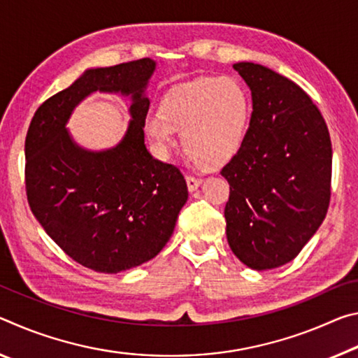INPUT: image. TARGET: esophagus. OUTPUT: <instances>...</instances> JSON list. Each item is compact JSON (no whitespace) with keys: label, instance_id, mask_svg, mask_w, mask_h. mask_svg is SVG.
Returning a JSON list of instances; mask_svg holds the SVG:
<instances>
[{"label":"esophagus","instance_id":"esophagus-1","mask_svg":"<svg viewBox=\"0 0 358 358\" xmlns=\"http://www.w3.org/2000/svg\"><path fill=\"white\" fill-rule=\"evenodd\" d=\"M185 180H187V187H189L190 192L196 190L201 184V179H198V178H195V176H190V174L185 176Z\"/></svg>","mask_w":358,"mask_h":358}]
</instances>
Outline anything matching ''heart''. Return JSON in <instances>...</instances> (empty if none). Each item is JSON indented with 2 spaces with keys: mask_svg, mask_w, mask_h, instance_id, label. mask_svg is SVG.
Listing matches in <instances>:
<instances>
[{
  "mask_svg": "<svg viewBox=\"0 0 358 358\" xmlns=\"http://www.w3.org/2000/svg\"><path fill=\"white\" fill-rule=\"evenodd\" d=\"M252 104L245 87L231 76H203L169 90L160 113L144 120L145 136L160 154L174 148V131L201 169L225 166L244 145Z\"/></svg>",
  "mask_w": 358,
  "mask_h": 358,
  "instance_id": "obj_1",
  "label": "heart"
}]
</instances>
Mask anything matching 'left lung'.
<instances>
[{
    "instance_id": "left-lung-1",
    "label": "left lung",
    "mask_w": 358,
    "mask_h": 358,
    "mask_svg": "<svg viewBox=\"0 0 358 358\" xmlns=\"http://www.w3.org/2000/svg\"><path fill=\"white\" fill-rule=\"evenodd\" d=\"M233 68L252 92L248 136L222 168L230 184L227 239L252 269L282 266L324 222L331 195V141L311 96L262 64Z\"/></svg>"
}]
</instances>
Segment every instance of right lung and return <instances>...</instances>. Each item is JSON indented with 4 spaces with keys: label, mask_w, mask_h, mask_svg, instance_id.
I'll return each mask as SVG.
<instances>
[{
    "label": "right lung",
    "mask_w": 358,
    "mask_h": 358,
    "mask_svg": "<svg viewBox=\"0 0 358 358\" xmlns=\"http://www.w3.org/2000/svg\"><path fill=\"white\" fill-rule=\"evenodd\" d=\"M155 62L150 58L87 69L34 113L25 139L28 204L64 254L98 273H120L160 252L189 198L182 173L144 144ZM93 91L131 94L132 120L113 150L92 152L69 136L72 109Z\"/></svg>",
    "instance_id": "1"
}]
</instances>
